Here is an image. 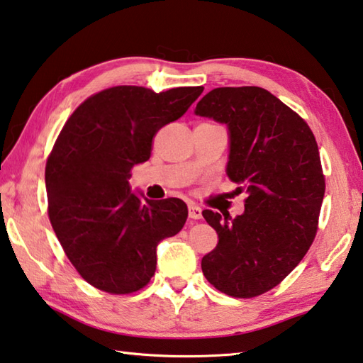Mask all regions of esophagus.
<instances>
[{
	"mask_svg": "<svg viewBox=\"0 0 363 363\" xmlns=\"http://www.w3.org/2000/svg\"><path fill=\"white\" fill-rule=\"evenodd\" d=\"M201 208L200 206H196V204H194V203H190L189 204V217L192 220H199V219H201Z\"/></svg>",
	"mask_w": 363,
	"mask_h": 363,
	"instance_id": "esophagus-1",
	"label": "esophagus"
}]
</instances>
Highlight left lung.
<instances>
[{"label": "left lung", "instance_id": "1", "mask_svg": "<svg viewBox=\"0 0 363 363\" xmlns=\"http://www.w3.org/2000/svg\"><path fill=\"white\" fill-rule=\"evenodd\" d=\"M195 114L228 127L227 174L247 194L235 219L203 211L219 236L201 259L203 274L217 291L252 298L278 286L318 233L325 194L318 143L295 111L262 87L211 90Z\"/></svg>", "mask_w": 363, "mask_h": 363}]
</instances>
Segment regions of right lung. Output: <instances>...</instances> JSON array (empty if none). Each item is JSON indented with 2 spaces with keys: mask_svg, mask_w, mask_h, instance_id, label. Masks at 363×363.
<instances>
[{
  "mask_svg": "<svg viewBox=\"0 0 363 363\" xmlns=\"http://www.w3.org/2000/svg\"><path fill=\"white\" fill-rule=\"evenodd\" d=\"M201 91L117 85L89 96L63 125L45 163L48 213L72 267L100 291H141L155 273L157 245L186 223L182 200L143 203L128 179L149 160L157 131Z\"/></svg>",
  "mask_w": 363,
  "mask_h": 363,
  "instance_id": "obj_1",
  "label": "right lung"
}]
</instances>
